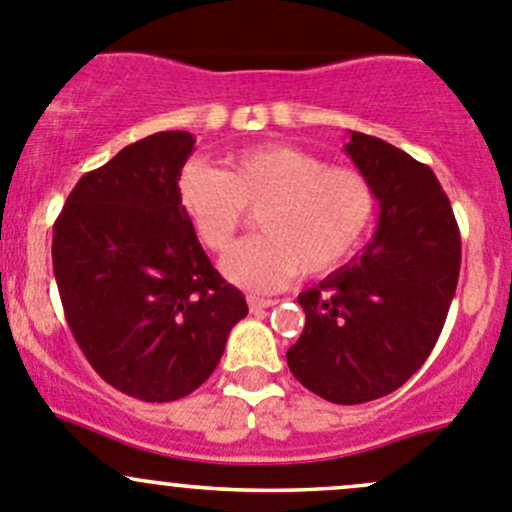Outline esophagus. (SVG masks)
<instances>
[{"label":"esophagus","instance_id":"esophagus-1","mask_svg":"<svg viewBox=\"0 0 512 512\" xmlns=\"http://www.w3.org/2000/svg\"><path fill=\"white\" fill-rule=\"evenodd\" d=\"M246 301H249V308H251V313H258V311H263V308H271V306H276V301H273V298H258V296H249V298H246Z\"/></svg>","mask_w":512,"mask_h":512}]
</instances>
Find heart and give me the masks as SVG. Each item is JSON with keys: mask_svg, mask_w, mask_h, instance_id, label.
<instances>
[{"mask_svg": "<svg viewBox=\"0 0 512 512\" xmlns=\"http://www.w3.org/2000/svg\"><path fill=\"white\" fill-rule=\"evenodd\" d=\"M179 201L209 251H226L258 211L261 236L241 241L221 261L236 286L271 293L298 273L321 276L358 251L376 219V191L351 166L288 144H263L226 159V171L189 161Z\"/></svg>", "mask_w": 512, "mask_h": 512, "instance_id": "1", "label": "heart"}]
</instances>
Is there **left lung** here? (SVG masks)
Masks as SVG:
<instances>
[{
    "instance_id": "1",
    "label": "left lung",
    "mask_w": 512,
    "mask_h": 512,
    "mask_svg": "<svg viewBox=\"0 0 512 512\" xmlns=\"http://www.w3.org/2000/svg\"><path fill=\"white\" fill-rule=\"evenodd\" d=\"M346 154L376 191V234L298 296L306 326L286 361L308 391L356 406L393 393L426 363L458 286L460 234L421 161L361 131H351Z\"/></svg>"
}]
</instances>
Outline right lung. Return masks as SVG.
Here are the masks:
<instances>
[{"label": "right lung", "mask_w": 512, "mask_h": 512, "mask_svg": "<svg viewBox=\"0 0 512 512\" xmlns=\"http://www.w3.org/2000/svg\"><path fill=\"white\" fill-rule=\"evenodd\" d=\"M189 131H159L89 171L54 224L64 316L86 361L146 403L189 396L249 313L211 266L179 201Z\"/></svg>", "instance_id": "obj_1"}]
</instances>
